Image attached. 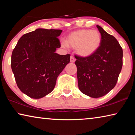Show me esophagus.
I'll return each mask as SVG.
<instances>
[{"label": "esophagus", "instance_id": "obj_1", "mask_svg": "<svg viewBox=\"0 0 135 135\" xmlns=\"http://www.w3.org/2000/svg\"><path fill=\"white\" fill-rule=\"evenodd\" d=\"M75 61H76V59H75L74 57L73 56H71V57H70V62L73 63V62H75Z\"/></svg>", "mask_w": 135, "mask_h": 135}]
</instances>
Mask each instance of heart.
I'll return each mask as SVG.
<instances>
[{
	"label": "heart",
	"mask_w": 135,
	"mask_h": 135,
	"mask_svg": "<svg viewBox=\"0 0 135 135\" xmlns=\"http://www.w3.org/2000/svg\"><path fill=\"white\" fill-rule=\"evenodd\" d=\"M101 40V35L98 30L83 29L70 33L66 43L63 42L61 45L76 49L77 54L81 57H89L99 49Z\"/></svg>",
	"instance_id": "1"
}]
</instances>
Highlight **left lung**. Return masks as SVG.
Returning <instances> with one entry per match:
<instances>
[{"label": "left lung", "mask_w": 135, "mask_h": 135, "mask_svg": "<svg viewBox=\"0 0 135 135\" xmlns=\"http://www.w3.org/2000/svg\"><path fill=\"white\" fill-rule=\"evenodd\" d=\"M102 40L97 51L89 57L75 56L80 90L91 98H100L115 87L123 65V49L114 36L97 26Z\"/></svg>", "instance_id": "left-lung-1"}]
</instances>
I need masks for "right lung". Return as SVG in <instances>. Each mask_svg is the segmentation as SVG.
I'll return each mask as SVG.
<instances>
[{
    "label": "right lung",
    "instance_id": "add662e5",
    "mask_svg": "<svg viewBox=\"0 0 135 135\" xmlns=\"http://www.w3.org/2000/svg\"><path fill=\"white\" fill-rule=\"evenodd\" d=\"M61 30L37 28L20 38L11 56V68L20 90L34 99L51 93L70 62V55L55 53Z\"/></svg>",
    "mask_w": 135,
    "mask_h": 135
}]
</instances>
